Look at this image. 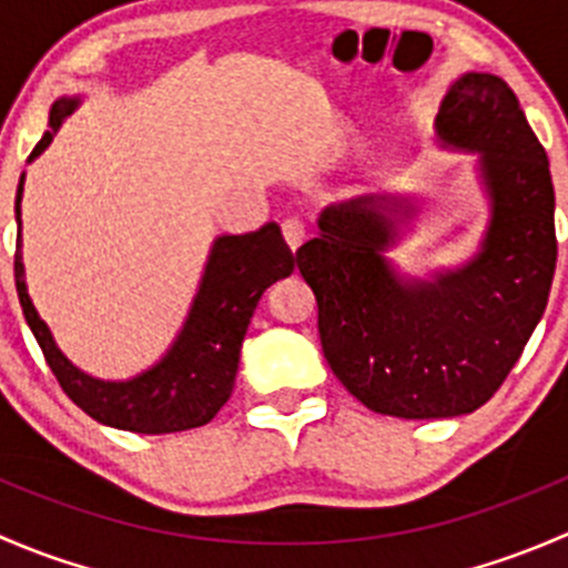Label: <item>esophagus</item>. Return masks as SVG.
<instances>
[{"instance_id":"34e87169","label":"esophagus","mask_w":568,"mask_h":568,"mask_svg":"<svg viewBox=\"0 0 568 568\" xmlns=\"http://www.w3.org/2000/svg\"><path fill=\"white\" fill-rule=\"evenodd\" d=\"M305 236H307V231H305V225H302L300 220H285L283 222V239H285V244H288V247L294 252L302 247Z\"/></svg>"}]
</instances>
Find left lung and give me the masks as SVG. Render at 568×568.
Returning a JSON list of instances; mask_svg holds the SVG:
<instances>
[{
  "label": "left lung",
  "mask_w": 568,
  "mask_h": 568,
  "mask_svg": "<svg viewBox=\"0 0 568 568\" xmlns=\"http://www.w3.org/2000/svg\"><path fill=\"white\" fill-rule=\"evenodd\" d=\"M443 145L478 151L491 220L473 261L432 280H404L382 252L412 205L363 194L329 205L296 266L318 302L332 374L368 409L428 420L491 398L547 307L558 242L547 151L514 90L464 73L437 114Z\"/></svg>",
  "instance_id": "obj_1"
}]
</instances>
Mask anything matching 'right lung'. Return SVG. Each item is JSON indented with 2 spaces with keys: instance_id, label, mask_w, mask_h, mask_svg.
<instances>
[{
  "instance_id": "1",
  "label": "right lung",
  "mask_w": 568,
  "mask_h": 568,
  "mask_svg": "<svg viewBox=\"0 0 568 568\" xmlns=\"http://www.w3.org/2000/svg\"><path fill=\"white\" fill-rule=\"evenodd\" d=\"M77 104L79 99L54 101L49 112V131L40 136L30 162L49 148L54 131ZM21 192L24 175L16 192V291L40 352L68 398L93 420L123 432L173 434L205 426L225 406L236 385L239 354L257 300L268 285L294 272V252L285 244L280 227L266 222L261 231L216 239L192 311L170 352L134 379L104 382L79 371L57 348L49 326L38 316L27 294L21 263Z\"/></svg>"
}]
</instances>
